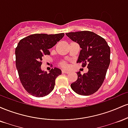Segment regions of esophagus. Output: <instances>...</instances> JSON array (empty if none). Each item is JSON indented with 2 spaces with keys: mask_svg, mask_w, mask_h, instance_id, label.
<instances>
[{
  "mask_svg": "<svg viewBox=\"0 0 128 128\" xmlns=\"http://www.w3.org/2000/svg\"><path fill=\"white\" fill-rule=\"evenodd\" d=\"M62 73H70V72L68 71V70H64V69H63V70H62Z\"/></svg>",
  "mask_w": 128,
  "mask_h": 128,
  "instance_id": "34e87169",
  "label": "esophagus"
}]
</instances>
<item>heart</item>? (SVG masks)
I'll list each match as a JSON object with an SVG mask.
<instances>
[{"instance_id": "heart-1", "label": "heart", "mask_w": 128, "mask_h": 128, "mask_svg": "<svg viewBox=\"0 0 128 128\" xmlns=\"http://www.w3.org/2000/svg\"><path fill=\"white\" fill-rule=\"evenodd\" d=\"M62 66L64 67H67V64H66V62H63V63H62Z\"/></svg>"}]
</instances>
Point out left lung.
<instances>
[{
	"mask_svg": "<svg viewBox=\"0 0 128 128\" xmlns=\"http://www.w3.org/2000/svg\"><path fill=\"white\" fill-rule=\"evenodd\" d=\"M66 36L81 49L77 62H82V67L87 64L88 69L84 74L78 72V79L71 88L79 95L89 96L104 82L110 63V48L105 39L91 31L69 32Z\"/></svg>",
	"mask_w": 128,
	"mask_h": 128,
	"instance_id": "8db88e82",
	"label": "left lung"
}]
</instances>
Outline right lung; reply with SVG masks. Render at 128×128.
I'll list each match as a JSON object with an SVG mask.
<instances>
[{
  "mask_svg": "<svg viewBox=\"0 0 128 128\" xmlns=\"http://www.w3.org/2000/svg\"><path fill=\"white\" fill-rule=\"evenodd\" d=\"M64 33L48 35L35 34L19 42L16 48V64L21 83L26 92L34 96H47L54 90L55 79L61 74L55 67L48 73L41 68L42 58L49 55V49L62 38Z\"/></svg>",
  "mask_w": 128,
  "mask_h": 128,
  "instance_id": "add662e5",
  "label": "right lung"
}]
</instances>
